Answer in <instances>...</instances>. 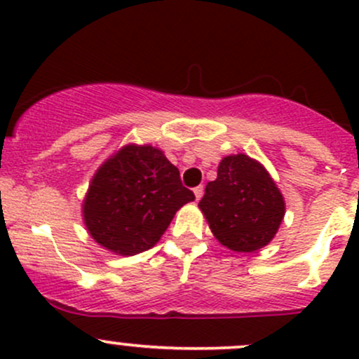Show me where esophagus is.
I'll use <instances>...</instances> for the list:
<instances>
[{
    "label": "esophagus",
    "instance_id": "34e87169",
    "mask_svg": "<svg viewBox=\"0 0 359 359\" xmlns=\"http://www.w3.org/2000/svg\"><path fill=\"white\" fill-rule=\"evenodd\" d=\"M203 194H204V189H203V186H198V187H194V196H196V199H201L203 198Z\"/></svg>",
    "mask_w": 359,
    "mask_h": 359
}]
</instances>
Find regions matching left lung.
<instances>
[{
    "mask_svg": "<svg viewBox=\"0 0 359 359\" xmlns=\"http://www.w3.org/2000/svg\"><path fill=\"white\" fill-rule=\"evenodd\" d=\"M199 208L218 242L235 252L266 247L285 218V199L274 180L243 153L219 161L218 177L208 182Z\"/></svg>",
    "mask_w": 359,
    "mask_h": 359,
    "instance_id": "left-lung-1",
    "label": "left lung"
}]
</instances>
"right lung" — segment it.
Masks as SVG:
<instances>
[{
    "mask_svg": "<svg viewBox=\"0 0 359 359\" xmlns=\"http://www.w3.org/2000/svg\"><path fill=\"white\" fill-rule=\"evenodd\" d=\"M180 173L158 148L128 144L104 161L83 201L86 230L119 255L151 249L175 212L194 201Z\"/></svg>",
    "mask_w": 359,
    "mask_h": 359,
    "instance_id": "add662e5",
    "label": "right lung"
}]
</instances>
